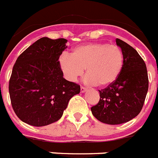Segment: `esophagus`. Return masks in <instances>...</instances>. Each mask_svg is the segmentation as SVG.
Returning a JSON list of instances; mask_svg holds the SVG:
<instances>
[{
	"mask_svg": "<svg viewBox=\"0 0 158 158\" xmlns=\"http://www.w3.org/2000/svg\"><path fill=\"white\" fill-rule=\"evenodd\" d=\"M86 90H87V88H85V87H83V86L81 87V93H85Z\"/></svg>",
	"mask_w": 158,
	"mask_h": 158,
	"instance_id": "obj_1",
	"label": "esophagus"
}]
</instances>
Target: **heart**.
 <instances>
[{
	"label": "heart",
	"mask_w": 158,
	"mask_h": 158,
	"mask_svg": "<svg viewBox=\"0 0 158 158\" xmlns=\"http://www.w3.org/2000/svg\"><path fill=\"white\" fill-rule=\"evenodd\" d=\"M59 60L64 76L70 81H76L85 69L87 83L105 87L118 79L123 68L124 56L117 45L94 42L76 46L71 54L64 53Z\"/></svg>",
	"instance_id": "obj_1"
}]
</instances>
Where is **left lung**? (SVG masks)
Listing matches in <instances>:
<instances>
[{"label":"left lung","instance_id":"1","mask_svg":"<svg viewBox=\"0 0 158 158\" xmlns=\"http://www.w3.org/2000/svg\"><path fill=\"white\" fill-rule=\"evenodd\" d=\"M116 43L123 53V68L114 83L99 90V102L91 108L98 121L109 125L125 123L137 117L143 107L149 88L143 59L123 40L117 38Z\"/></svg>","mask_w":158,"mask_h":158}]
</instances>
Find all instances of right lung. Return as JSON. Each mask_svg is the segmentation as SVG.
<instances>
[{
	"mask_svg": "<svg viewBox=\"0 0 158 158\" xmlns=\"http://www.w3.org/2000/svg\"><path fill=\"white\" fill-rule=\"evenodd\" d=\"M67 40L42 37L18 56L9 84L11 104L23 122L44 126L58 121L80 85L63 77L59 57Z\"/></svg>",
	"mask_w": 158,
	"mask_h": 158,
	"instance_id": "right-lung-1",
	"label": "right lung"
}]
</instances>
